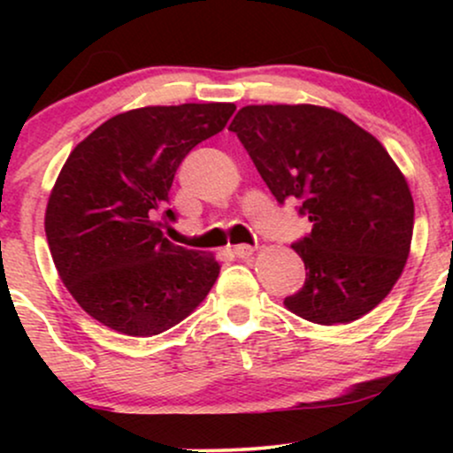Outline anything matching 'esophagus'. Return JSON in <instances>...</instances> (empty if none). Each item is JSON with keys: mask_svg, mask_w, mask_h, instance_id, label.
<instances>
[{"mask_svg": "<svg viewBox=\"0 0 453 453\" xmlns=\"http://www.w3.org/2000/svg\"><path fill=\"white\" fill-rule=\"evenodd\" d=\"M234 253L241 259H249L256 256V247H251V244H236V247H234Z\"/></svg>", "mask_w": 453, "mask_h": 453, "instance_id": "obj_1", "label": "esophagus"}]
</instances>
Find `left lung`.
<instances>
[{
	"label": "left lung",
	"mask_w": 453,
	"mask_h": 453,
	"mask_svg": "<svg viewBox=\"0 0 453 453\" xmlns=\"http://www.w3.org/2000/svg\"><path fill=\"white\" fill-rule=\"evenodd\" d=\"M279 204L300 200L311 234L294 242L306 279L285 306L321 326L349 324L389 294L413 238V197L383 144L332 108L244 106L230 127Z\"/></svg>",
	"instance_id": "8db88e82"
}]
</instances>
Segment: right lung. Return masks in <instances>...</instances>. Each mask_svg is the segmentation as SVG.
I'll return each instance as SVG.
<instances>
[{"label":"right lung","instance_id":"obj_1","mask_svg":"<svg viewBox=\"0 0 453 453\" xmlns=\"http://www.w3.org/2000/svg\"><path fill=\"white\" fill-rule=\"evenodd\" d=\"M234 104L147 106L117 114L76 144L46 206L44 230L67 292L127 336L183 321L219 277L206 253L164 238L176 168L226 127Z\"/></svg>","mask_w":453,"mask_h":453}]
</instances>
